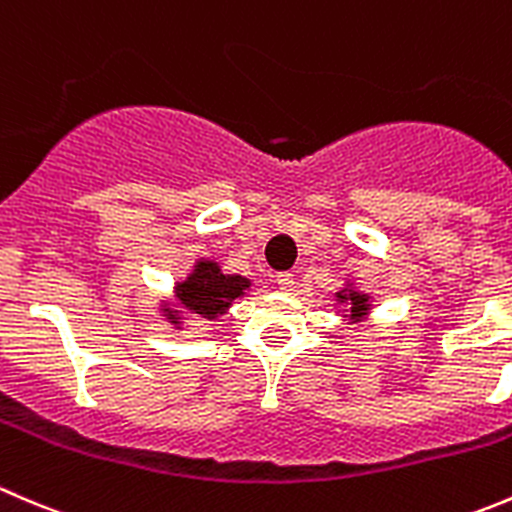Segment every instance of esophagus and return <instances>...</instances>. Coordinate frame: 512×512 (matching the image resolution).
<instances>
[{
    "label": "esophagus",
    "instance_id": "obj_1",
    "mask_svg": "<svg viewBox=\"0 0 512 512\" xmlns=\"http://www.w3.org/2000/svg\"><path fill=\"white\" fill-rule=\"evenodd\" d=\"M276 283H278V288H281V291H291V288H293V276H291V273H286V271L278 273Z\"/></svg>",
    "mask_w": 512,
    "mask_h": 512
}]
</instances>
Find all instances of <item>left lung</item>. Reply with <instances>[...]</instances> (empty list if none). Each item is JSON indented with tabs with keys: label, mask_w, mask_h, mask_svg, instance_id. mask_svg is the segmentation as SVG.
<instances>
[{
	"label": "left lung",
	"mask_w": 512,
	"mask_h": 512,
	"mask_svg": "<svg viewBox=\"0 0 512 512\" xmlns=\"http://www.w3.org/2000/svg\"><path fill=\"white\" fill-rule=\"evenodd\" d=\"M336 301L343 303V306H348V313H343V318H348V323L363 321V318H368V313H371L373 308V298L368 296V293L358 291L356 283L351 281L336 293Z\"/></svg>",
	"instance_id": "1"
}]
</instances>
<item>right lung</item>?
<instances>
[{"label":"right lung","instance_id":"add662e5","mask_svg":"<svg viewBox=\"0 0 512 512\" xmlns=\"http://www.w3.org/2000/svg\"><path fill=\"white\" fill-rule=\"evenodd\" d=\"M251 281L239 273L221 271L219 261L199 258L189 276L174 286V301L161 303V313L174 328L184 326V318L216 321L231 308L236 298L244 296Z\"/></svg>","mask_w":512,"mask_h":512}]
</instances>
